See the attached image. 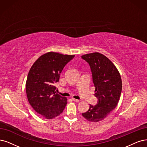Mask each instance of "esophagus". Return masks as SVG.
Masks as SVG:
<instances>
[{
    "mask_svg": "<svg viewBox=\"0 0 147 147\" xmlns=\"http://www.w3.org/2000/svg\"><path fill=\"white\" fill-rule=\"evenodd\" d=\"M72 100H73V101H74V102H79V100H78V99H76L73 98V97H72Z\"/></svg>",
    "mask_w": 147,
    "mask_h": 147,
    "instance_id": "esophagus-1",
    "label": "esophagus"
}]
</instances>
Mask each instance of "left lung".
<instances>
[{
    "label": "left lung",
    "mask_w": 147,
    "mask_h": 147,
    "mask_svg": "<svg viewBox=\"0 0 147 147\" xmlns=\"http://www.w3.org/2000/svg\"><path fill=\"white\" fill-rule=\"evenodd\" d=\"M81 57L90 65L97 98V104H90L89 110L82 115L88 121L97 122L104 119L117 106L122 92L121 77L115 65L104 54L93 53Z\"/></svg>",
    "instance_id": "left-lung-1"
}]
</instances>
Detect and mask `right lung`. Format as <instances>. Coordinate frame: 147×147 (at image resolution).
<instances>
[{
	"label": "right lung",
	"instance_id": "1",
	"mask_svg": "<svg viewBox=\"0 0 147 147\" xmlns=\"http://www.w3.org/2000/svg\"><path fill=\"white\" fill-rule=\"evenodd\" d=\"M74 55L48 52L38 58L31 67L26 82V93L32 108L43 117L51 119L63 112L66 97L56 93L55 84L63 68Z\"/></svg>",
	"mask_w": 147,
	"mask_h": 147
}]
</instances>
